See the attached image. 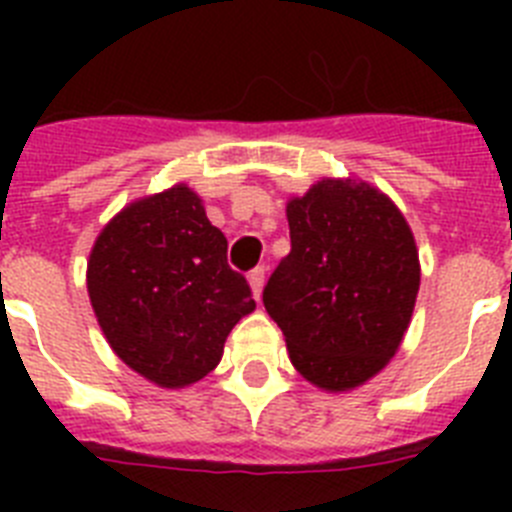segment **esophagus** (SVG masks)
I'll use <instances>...</instances> for the list:
<instances>
[{"mask_svg":"<svg viewBox=\"0 0 512 512\" xmlns=\"http://www.w3.org/2000/svg\"><path fill=\"white\" fill-rule=\"evenodd\" d=\"M264 279H266V269L264 266H256V269L248 274V282H251V289H253V297L259 300L261 297V289H264Z\"/></svg>","mask_w":512,"mask_h":512,"instance_id":"1","label":"esophagus"}]
</instances>
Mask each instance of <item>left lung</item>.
<instances>
[{
	"mask_svg": "<svg viewBox=\"0 0 512 512\" xmlns=\"http://www.w3.org/2000/svg\"><path fill=\"white\" fill-rule=\"evenodd\" d=\"M292 251L264 287L289 359L323 390H351L400 348L420 287L413 233L369 184L323 179L287 205Z\"/></svg>",
	"mask_w": 512,
	"mask_h": 512,
	"instance_id": "left-lung-1",
	"label": "left lung"
}]
</instances>
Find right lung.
Listing matches in <instances>:
<instances>
[{"mask_svg": "<svg viewBox=\"0 0 512 512\" xmlns=\"http://www.w3.org/2000/svg\"><path fill=\"white\" fill-rule=\"evenodd\" d=\"M89 300L112 351L161 387L210 374L233 325L256 307L228 241L189 187L133 202L99 233Z\"/></svg>", "mask_w": 512, "mask_h": 512, "instance_id": "right-lung-1", "label": "right lung"}]
</instances>
